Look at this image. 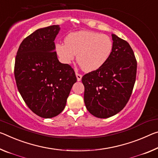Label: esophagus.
I'll return each mask as SVG.
<instances>
[{
    "instance_id": "1",
    "label": "esophagus",
    "mask_w": 158,
    "mask_h": 158,
    "mask_svg": "<svg viewBox=\"0 0 158 158\" xmlns=\"http://www.w3.org/2000/svg\"><path fill=\"white\" fill-rule=\"evenodd\" d=\"M76 77H77V81H81V78H82V75L79 74L78 72H76Z\"/></svg>"
}]
</instances>
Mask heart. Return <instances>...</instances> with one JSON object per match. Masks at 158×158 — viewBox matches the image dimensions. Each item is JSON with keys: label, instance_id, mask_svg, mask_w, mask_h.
<instances>
[{"label": "heart", "instance_id": "1", "mask_svg": "<svg viewBox=\"0 0 158 158\" xmlns=\"http://www.w3.org/2000/svg\"><path fill=\"white\" fill-rule=\"evenodd\" d=\"M113 48L112 39L106 35L90 31H79L67 35L65 44L57 43L56 50L61 60L69 64L77 60L84 71L93 72L108 60Z\"/></svg>", "mask_w": 158, "mask_h": 158}]
</instances>
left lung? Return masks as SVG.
<instances>
[{"instance_id": "1", "label": "left lung", "mask_w": 158, "mask_h": 158, "mask_svg": "<svg viewBox=\"0 0 158 158\" xmlns=\"http://www.w3.org/2000/svg\"><path fill=\"white\" fill-rule=\"evenodd\" d=\"M113 48L108 60L82 77L84 103L98 118H108L122 110L129 101L136 81L137 62L126 41L112 34Z\"/></svg>"}]
</instances>
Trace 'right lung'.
Instances as JSON below:
<instances>
[{
  "label": "right lung",
  "instance_id": "obj_1",
  "mask_svg": "<svg viewBox=\"0 0 158 158\" xmlns=\"http://www.w3.org/2000/svg\"><path fill=\"white\" fill-rule=\"evenodd\" d=\"M59 25L36 30L19 47L15 78L21 96L31 110L43 118H52L64 109L73 84L74 69L58 60L55 39Z\"/></svg>",
  "mask_w": 158,
  "mask_h": 158
}]
</instances>
